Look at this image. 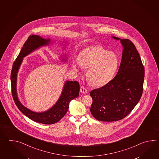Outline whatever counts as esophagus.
I'll return each instance as SVG.
<instances>
[{"label":"esophagus","mask_w":159,"mask_h":159,"mask_svg":"<svg viewBox=\"0 0 159 159\" xmlns=\"http://www.w3.org/2000/svg\"><path fill=\"white\" fill-rule=\"evenodd\" d=\"M80 91L84 94H86L88 92V90L84 86H81V88H80Z\"/></svg>","instance_id":"esophagus-1"}]
</instances>
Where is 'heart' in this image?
Returning <instances> with one entry per match:
<instances>
[{
    "label": "heart",
    "mask_w": 159,
    "mask_h": 159,
    "mask_svg": "<svg viewBox=\"0 0 159 159\" xmlns=\"http://www.w3.org/2000/svg\"><path fill=\"white\" fill-rule=\"evenodd\" d=\"M120 64L118 56L101 46L85 48L78 58L73 61L72 67L80 73L82 68L88 69L86 78L94 86H102L114 78Z\"/></svg>",
    "instance_id": "1"
}]
</instances>
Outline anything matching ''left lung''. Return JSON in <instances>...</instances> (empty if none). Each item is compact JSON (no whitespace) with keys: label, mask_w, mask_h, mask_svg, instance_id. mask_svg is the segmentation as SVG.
Here are the masks:
<instances>
[{"label":"left lung","mask_w":159,"mask_h":159,"mask_svg":"<svg viewBox=\"0 0 159 159\" xmlns=\"http://www.w3.org/2000/svg\"><path fill=\"white\" fill-rule=\"evenodd\" d=\"M120 41L123 47L122 60L115 77L101 88L93 90L91 114L103 122L124 118L138 104L143 93L144 68L134 44L129 39Z\"/></svg>","instance_id":"8db88e82"}]
</instances>
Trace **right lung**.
<instances>
[{
	"mask_svg": "<svg viewBox=\"0 0 159 159\" xmlns=\"http://www.w3.org/2000/svg\"><path fill=\"white\" fill-rule=\"evenodd\" d=\"M52 42L53 41H52L49 38L44 39L39 35H30L14 62L11 74L12 94L17 108L32 120L44 125L54 124L62 118L68 111L70 102L77 98L80 92V84L77 81H65L57 101L51 108L45 111L40 112L32 111L25 107L20 101L17 92V73L23 61V58L40 48L49 46L52 44ZM66 43L64 44V45ZM60 58H61V62L64 63L68 61L66 54L61 55Z\"/></svg>",
	"mask_w": 159,
	"mask_h": 159,
	"instance_id": "1",
	"label": "right lung"
}]
</instances>
